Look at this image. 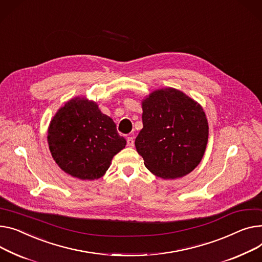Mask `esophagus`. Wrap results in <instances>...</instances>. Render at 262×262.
<instances>
[{
	"mask_svg": "<svg viewBox=\"0 0 262 262\" xmlns=\"http://www.w3.org/2000/svg\"><path fill=\"white\" fill-rule=\"evenodd\" d=\"M126 142H127V145H128L129 147H133V146H134V144H135L134 138H133V137H128V138L126 139Z\"/></svg>",
	"mask_w": 262,
	"mask_h": 262,
	"instance_id": "obj_1",
	"label": "esophagus"
}]
</instances>
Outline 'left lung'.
Listing matches in <instances>:
<instances>
[{
	"instance_id": "obj_1",
	"label": "left lung",
	"mask_w": 262,
	"mask_h": 262,
	"mask_svg": "<svg viewBox=\"0 0 262 262\" xmlns=\"http://www.w3.org/2000/svg\"><path fill=\"white\" fill-rule=\"evenodd\" d=\"M143 128L135 145L144 164L163 179L183 177L204 155L208 124L202 107L182 92L164 89L142 102Z\"/></svg>"
}]
</instances>
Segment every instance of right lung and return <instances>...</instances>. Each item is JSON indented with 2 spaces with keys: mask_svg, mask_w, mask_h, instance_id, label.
<instances>
[{
  "mask_svg": "<svg viewBox=\"0 0 262 262\" xmlns=\"http://www.w3.org/2000/svg\"><path fill=\"white\" fill-rule=\"evenodd\" d=\"M48 145L56 163L81 180H95L108 169L113 157L126 141L115 122L95 102L82 98L68 101L48 128Z\"/></svg>",
  "mask_w": 262,
  "mask_h": 262,
  "instance_id": "1",
  "label": "right lung"
}]
</instances>
